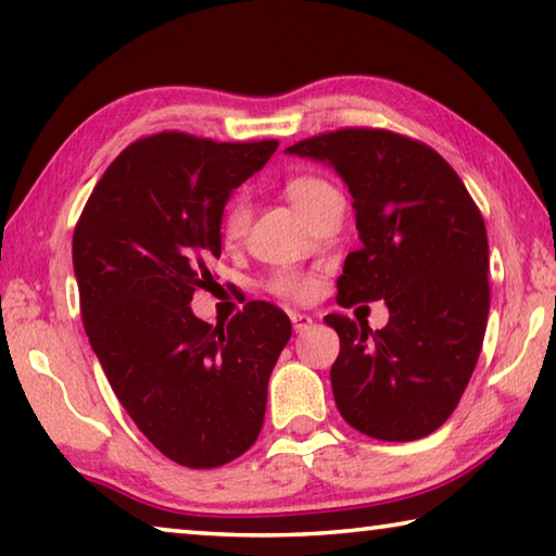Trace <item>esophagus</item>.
<instances>
[{
	"label": "esophagus",
	"mask_w": 556,
	"mask_h": 556,
	"mask_svg": "<svg viewBox=\"0 0 556 556\" xmlns=\"http://www.w3.org/2000/svg\"><path fill=\"white\" fill-rule=\"evenodd\" d=\"M291 324H294V331L296 333H304L308 328L314 326V318L306 316V314H291Z\"/></svg>",
	"instance_id": "1"
}]
</instances>
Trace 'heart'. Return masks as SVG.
<instances>
[{
	"label": "heart",
	"mask_w": 556,
	"mask_h": 556,
	"mask_svg": "<svg viewBox=\"0 0 556 556\" xmlns=\"http://www.w3.org/2000/svg\"><path fill=\"white\" fill-rule=\"evenodd\" d=\"M333 186H328L326 181L316 176H296L287 184V199L291 205L304 215L314 211V205L324 199L326 193H331ZM250 225V205L244 199H232L228 205H225L223 218H220V232L225 242H238L244 230ZM269 289L277 291V294L294 299V301H304L316 291L314 281L296 275V271H277L275 277L269 279Z\"/></svg>",
	"instance_id": "1"
}]
</instances>
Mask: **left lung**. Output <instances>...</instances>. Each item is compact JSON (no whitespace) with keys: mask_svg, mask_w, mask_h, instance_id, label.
Wrapping results in <instances>:
<instances>
[{"mask_svg":"<svg viewBox=\"0 0 556 556\" xmlns=\"http://www.w3.org/2000/svg\"><path fill=\"white\" fill-rule=\"evenodd\" d=\"M333 168L353 195L361 250L345 257L338 304L382 299L380 331L341 314L336 407L380 441H414L456 409L481 355L491 287L488 235L464 181L434 149L384 129H338L285 149Z\"/></svg>","mask_w":556,"mask_h":556,"instance_id":"8db88e82","label":"left lung"}]
</instances>
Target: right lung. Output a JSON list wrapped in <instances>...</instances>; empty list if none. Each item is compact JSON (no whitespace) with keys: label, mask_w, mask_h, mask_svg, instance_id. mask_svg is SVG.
Masks as SVG:
<instances>
[{"label":"right lung","mask_w":556,"mask_h":556,"mask_svg":"<svg viewBox=\"0 0 556 556\" xmlns=\"http://www.w3.org/2000/svg\"><path fill=\"white\" fill-rule=\"evenodd\" d=\"M275 152L271 139H139L102 174L73 232L92 351L139 431L188 468L223 466L255 444L291 338L289 316L267 301L225 328L191 312L220 257L225 203Z\"/></svg>","instance_id":"add662e5"}]
</instances>
